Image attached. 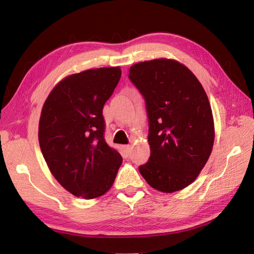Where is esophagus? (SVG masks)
Listing matches in <instances>:
<instances>
[{
  "label": "esophagus",
  "mask_w": 254,
  "mask_h": 254,
  "mask_svg": "<svg viewBox=\"0 0 254 254\" xmlns=\"http://www.w3.org/2000/svg\"><path fill=\"white\" fill-rule=\"evenodd\" d=\"M130 150H131V145H124V151H126L127 154L130 153Z\"/></svg>",
  "instance_id": "esophagus-1"
}]
</instances>
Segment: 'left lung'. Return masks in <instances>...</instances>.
<instances>
[{
	"instance_id": "1",
	"label": "left lung",
	"mask_w": 254,
	"mask_h": 254,
	"mask_svg": "<svg viewBox=\"0 0 254 254\" xmlns=\"http://www.w3.org/2000/svg\"><path fill=\"white\" fill-rule=\"evenodd\" d=\"M128 78L145 98L149 118V161L139 167L150 186L174 192L198 177L212 153L215 127L203 86L175 59L137 63Z\"/></svg>"
}]
</instances>
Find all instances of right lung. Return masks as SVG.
I'll return each mask as SVG.
<instances>
[{
    "label": "right lung",
    "instance_id": "add662e5",
    "mask_svg": "<svg viewBox=\"0 0 254 254\" xmlns=\"http://www.w3.org/2000/svg\"><path fill=\"white\" fill-rule=\"evenodd\" d=\"M121 74L119 66L71 74L55 86L42 106L41 152L55 179L76 197L104 195L122 165L121 154L104 139L102 114Z\"/></svg>",
    "mask_w": 254,
    "mask_h": 254
}]
</instances>
